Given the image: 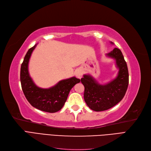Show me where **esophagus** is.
Masks as SVG:
<instances>
[{
  "instance_id": "esophagus-1",
  "label": "esophagus",
  "mask_w": 151,
  "mask_h": 151,
  "mask_svg": "<svg viewBox=\"0 0 151 151\" xmlns=\"http://www.w3.org/2000/svg\"><path fill=\"white\" fill-rule=\"evenodd\" d=\"M76 76L77 78L81 79V77H82V76H83V74H82V72L80 70H77L76 72Z\"/></svg>"
}]
</instances>
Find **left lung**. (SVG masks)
<instances>
[{
    "mask_svg": "<svg viewBox=\"0 0 151 151\" xmlns=\"http://www.w3.org/2000/svg\"><path fill=\"white\" fill-rule=\"evenodd\" d=\"M106 56L115 59L119 69L115 79L104 85L99 84L89 74L84 75L81 79L84 86L85 102L95 111L107 110L115 106L124 97L129 85V70L121 50L115 48Z\"/></svg>",
    "mask_w": 151,
    "mask_h": 151,
    "instance_id": "left-lung-1",
    "label": "left lung"
}]
</instances>
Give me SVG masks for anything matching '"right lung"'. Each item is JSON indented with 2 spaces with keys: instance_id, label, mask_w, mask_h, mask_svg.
I'll return each mask as SVG.
<instances>
[{
  "instance_id": "obj_1",
  "label": "right lung",
  "mask_w": 151,
  "mask_h": 151,
  "mask_svg": "<svg viewBox=\"0 0 151 151\" xmlns=\"http://www.w3.org/2000/svg\"><path fill=\"white\" fill-rule=\"evenodd\" d=\"M36 45L29 48L24 57L21 67L20 80L22 91L28 102L41 111L55 113L62 108L70 91L80 79L75 77L62 80L51 88H40L36 86L29 76L28 64L31 53Z\"/></svg>"
}]
</instances>
